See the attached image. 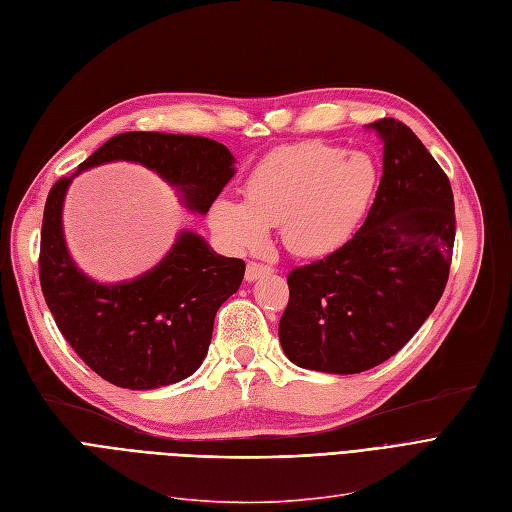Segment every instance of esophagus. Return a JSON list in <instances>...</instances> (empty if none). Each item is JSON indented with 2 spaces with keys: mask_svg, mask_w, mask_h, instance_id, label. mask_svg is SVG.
<instances>
[{
  "mask_svg": "<svg viewBox=\"0 0 512 512\" xmlns=\"http://www.w3.org/2000/svg\"><path fill=\"white\" fill-rule=\"evenodd\" d=\"M270 272H272L270 266H263V263H257V261H249V263H246L244 278H246V282H253V280H257L259 276L270 274Z\"/></svg>",
  "mask_w": 512,
  "mask_h": 512,
  "instance_id": "esophagus-1",
  "label": "esophagus"
}]
</instances>
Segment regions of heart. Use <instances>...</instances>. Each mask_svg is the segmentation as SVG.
<instances>
[{
  "instance_id": "heart-1",
  "label": "heart",
  "mask_w": 512,
  "mask_h": 512,
  "mask_svg": "<svg viewBox=\"0 0 512 512\" xmlns=\"http://www.w3.org/2000/svg\"><path fill=\"white\" fill-rule=\"evenodd\" d=\"M380 185V168L365 151L327 143L278 147L246 177L244 202L221 196L208 211L219 240L236 253L255 249L280 223V238L297 257H325L352 238Z\"/></svg>"
}]
</instances>
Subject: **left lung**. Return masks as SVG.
<instances>
[{
	"label": "left lung",
	"instance_id": "obj_1",
	"mask_svg": "<svg viewBox=\"0 0 512 512\" xmlns=\"http://www.w3.org/2000/svg\"><path fill=\"white\" fill-rule=\"evenodd\" d=\"M367 128L384 143V164L365 223L287 278L278 337L301 369L350 375L382 365L424 325L449 278L456 215L447 175L403 122Z\"/></svg>",
	"mask_w": 512,
	"mask_h": 512
}]
</instances>
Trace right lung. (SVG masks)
<instances>
[{"mask_svg":"<svg viewBox=\"0 0 512 512\" xmlns=\"http://www.w3.org/2000/svg\"><path fill=\"white\" fill-rule=\"evenodd\" d=\"M135 162L175 189L189 213L206 215L236 173L232 151L192 135L122 132L50 189L40 251L46 304L69 346L103 380L154 390L196 373L211 346L215 314L244 276V261L217 255L192 230H181L154 268L122 282H99L78 268L63 232L71 181L107 162Z\"/></svg>","mask_w":512,"mask_h":512,"instance_id":"obj_1","label":"right lung"}]
</instances>
